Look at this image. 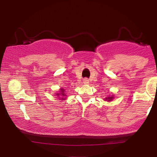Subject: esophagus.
Wrapping results in <instances>:
<instances>
[{"label":"esophagus","instance_id":"1","mask_svg":"<svg viewBox=\"0 0 157 157\" xmlns=\"http://www.w3.org/2000/svg\"><path fill=\"white\" fill-rule=\"evenodd\" d=\"M83 83L84 84H89V80H88L87 78L84 79V80H83Z\"/></svg>","mask_w":157,"mask_h":157}]
</instances>
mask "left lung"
<instances>
[{
	"label": "left lung",
	"instance_id": "left-lung-1",
	"mask_svg": "<svg viewBox=\"0 0 157 157\" xmlns=\"http://www.w3.org/2000/svg\"><path fill=\"white\" fill-rule=\"evenodd\" d=\"M113 99V97L112 95V96H109L108 97H106V98L104 99V100H106V101H108V102H110V101H112Z\"/></svg>",
	"mask_w": 157,
	"mask_h": 157
}]
</instances>
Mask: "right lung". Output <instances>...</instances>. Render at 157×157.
I'll return each instance as SVG.
<instances>
[{
	"label": "right lung",
	"mask_w": 157,
	"mask_h": 157,
	"mask_svg": "<svg viewBox=\"0 0 157 157\" xmlns=\"http://www.w3.org/2000/svg\"><path fill=\"white\" fill-rule=\"evenodd\" d=\"M60 91V93H57V94H57V97H60V96L62 97H60L61 100H65V99H66V98H64V97H66V94L64 93L65 90L63 89H61Z\"/></svg>",
	"instance_id": "add662e5"
}]
</instances>
